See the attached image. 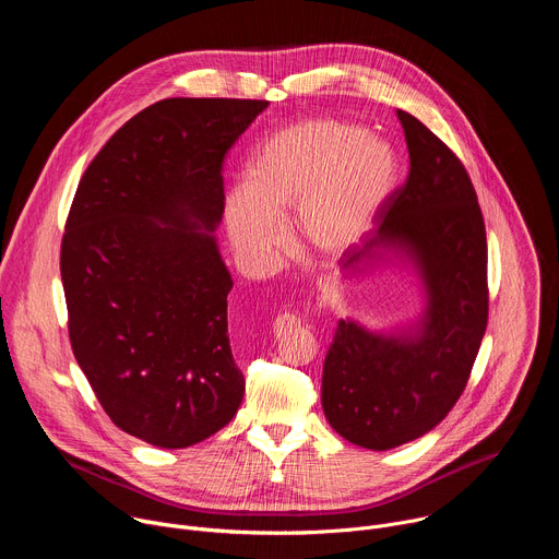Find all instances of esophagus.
<instances>
[{
  "label": "esophagus",
  "instance_id": "34e87169",
  "mask_svg": "<svg viewBox=\"0 0 559 559\" xmlns=\"http://www.w3.org/2000/svg\"><path fill=\"white\" fill-rule=\"evenodd\" d=\"M296 325H300V321L298 318L294 316V313H278L276 316V321H274V332L276 334H281V332H285V330H292V328H296Z\"/></svg>",
  "mask_w": 559,
  "mask_h": 559
}]
</instances>
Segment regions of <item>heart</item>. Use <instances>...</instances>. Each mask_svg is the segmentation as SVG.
Here are the masks:
<instances>
[{
    "label": "heart",
    "instance_id": "1",
    "mask_svg": "<svg viewBox=\"0 0 559 559\" xmlns=\"http://www.w3.org/2000/svg\"><path fill=\"white\" fill-rule=\"evenodd\" d=\"M395 154L367 128L311 119L270 134L252 154L246 186L225 197L236 252L267 267L285 246L281 221L294 210L298 241L321 257L347 252L395 186Z\"/></svg>",
    "mask_w": 559,
    "mask_h": 559
}]
</instances>
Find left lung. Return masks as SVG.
<instances>
[{
  "label": "left lung",
  "mask_w": 559,
  "mask_h": 559,
  "mask_svg": "<svg viewBox=\"0 0 559 559\" xmlns=\"http://www.w3.org/2000/svg\"><path fill=\"white\" fill-rule=\"evenodd\" d=\"M409 177L393 190L362 246L343 267L378 250L409 257L427 309L409 334L382 336L338 321L323 365V409L352 444L386 451L431 431L457 403L489 321L487 229L473 183L453 150L414 115L397 110ZM358 270V267H356Z\"/></svg>",
  "instance_id": "1"
}]
</instances>
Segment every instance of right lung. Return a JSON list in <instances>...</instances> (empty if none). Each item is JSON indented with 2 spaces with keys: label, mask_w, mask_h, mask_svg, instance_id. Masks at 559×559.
I'll use <instances>...</instances> for the list:
<instances>
[{
  "label": "right lung",
  "mask_w": 559,
  "mask_h": 559,
  "mask_svg": "<svg viewBox=\"0 0 559 559\" xmlns=\"http://www.w3.org/2000/svg\"><path fill=\"white\" fill-rule=\"evenodd\" d=\"M263 99H164L99 150L61 238L72 354L126 433L183 449L223 429L246 380L227 336L231 276L212 231L227 150Z\"/></svg>",
  "instance_id": "1"
}]
</instances>
